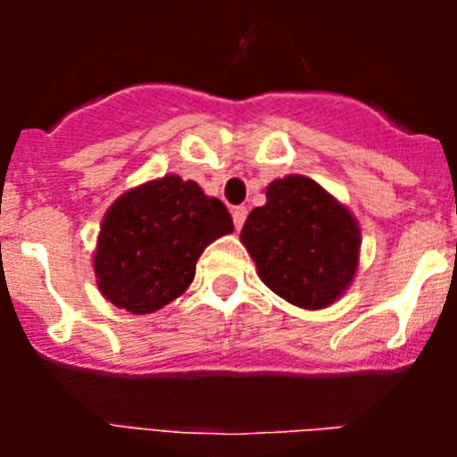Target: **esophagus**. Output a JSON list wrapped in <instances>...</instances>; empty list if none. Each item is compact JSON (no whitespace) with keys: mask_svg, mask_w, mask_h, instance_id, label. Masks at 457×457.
I'll return each mask as SVG.
<instances>
[{"mask_svg":"<svg viewBox=\"0 0 457 457\" xmlns=\"http://www.w3.org/2000/svg\"><path fill=\"white\" fill-rule=\"evenodd\" d=\"M245 220H247V208H245V205H237V208H233V224H236L237 231L242 228Z\"/></svg>","mask_w":457,"mask_h":457,"instance_id":"obj_1","label":"esophagus"}]
</instances>
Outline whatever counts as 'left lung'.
I'll use <instances>...</instances> for the list:
<instances>
[{"mask_svg":"<svg viewBox=\"0 0 457 457\" xmlns=\"http://www.w3.org/2000/svg\"><path fill=\"white\" fill-rule=\"evenodd\" d=\"M240 242L272 293L300 309H325L353 284L361 231L345 205L316 180L290 173L265 189Z\"/></svg>","mask_w":457,"mask_h":457,"instance_id":"left-lung-1","label":"left lung"}]
</instances>
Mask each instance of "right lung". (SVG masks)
<instances>
[{
    "label": "right lung",
    "mask_w": 457,
    "mask_h": 457,
    "mask_svg": "<svg viewBox=\"0 0 457 457\" xmlns=\"http://www.w3.org/2000/svg\"><path fill=\"white\" fill-rule=\"evenodd\" d=\"M233 233L226 205L176 173L120 194L104 212L93 253L103 297L137 316L185 293L196 261L217 237Z\"/></svg>",
    "instance_id": "obj_1"
}]
</instances>
